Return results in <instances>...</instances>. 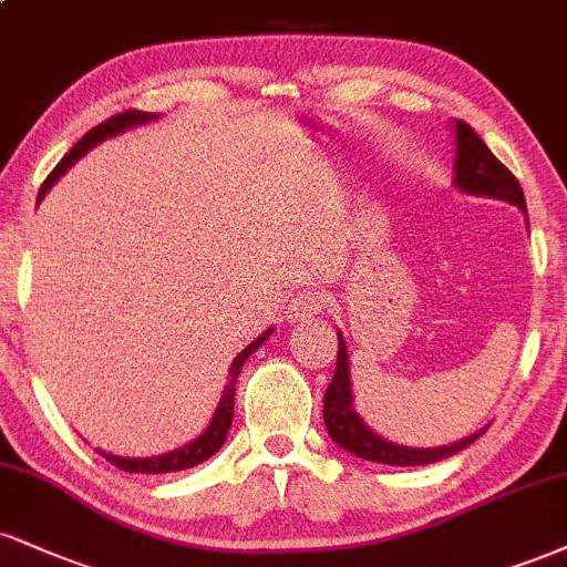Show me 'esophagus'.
Masks as SVG:
<instances>
[{
    "instance_id": "34e87169",
    "label": "esophagus",
    "mask_w": 567,
    "mask_h": 567,
    "mask_svg": "<svg viewBox=\"0 0 567 567\" xmlns=\"http://www.w3.org/2000/svg\"><path fill=\"white\" fill-rule=\"evenodd\" d=\"M324 309V298L319 290H301L296 292V296L290 298L288 303V311H285V317H288V322H303V319H311L317 317L319 311Z\"/></svg>"
}]
</instances>
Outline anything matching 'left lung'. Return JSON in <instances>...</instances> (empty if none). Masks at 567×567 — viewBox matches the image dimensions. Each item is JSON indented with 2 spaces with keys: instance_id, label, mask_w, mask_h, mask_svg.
Here are the masks:
<instances>
[{
  "instance_id": "1",
  "label": "left lung",
  "mask_w": 567,
  "mask_h": 567,
  "mask_svg": "<svg viewBox=\"0 0 567 567\" xmlns=\"http://www.w3.org/2000/svg\"><path fill=\"white\" fill-rule=\"evenodd\" d=\"M456 161H454V184L462 193L496 197V200H507L525 210V197L520 182L515 179L504 163L496 158L486 147V142L475 134V128L456 121ZM324 427L330 439L343 446L346 452L361 456V460L380 462V465H399V467H417L431 465V462L446 460L462 449H467L475 439L486 433V427L478 433L467 435V439L452 443V446H435V449H412L399 446V443L380 439L378 433L364 425L353 409L351 395V370H349V351H346V340L338 332V364L332 383L324 391Z\"/></svg>"
}]
</instances>
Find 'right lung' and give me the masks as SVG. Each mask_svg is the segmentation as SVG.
I'll return each mask as SVG.
<instances>
[{"instance_id":"obj_1","label":"right lung","mask_w":567,"mask_h":567,"mask_svg":"<svg viewBox=\"0 0 567 567\" xmlns=\"http://www.w3.org/2000/svg\"><path fill=\"white\" fill-rule=\"evenodd\" d=\"M153 118H158V115L142 113V111H124V113L113 115V118L102 121L100 126H94L92 132H86L84 136H81L76 145L71 147V153H65V158L60 161L58 166H54V172L47 176L42 189H39V197H44L47 189H50L52 184L58 182L60 176H63L68 168H71L73 163L81 158V155L89 153V150H92L94 145H100L102 140L126 132V128L147 124V121H153ZM269 336H271V330H266L261 338H256L254 343L248 346V349H243L240 353H237L235 361H231V367H229V383H227V388H224L221 401H218L214 420H210V425L206 427V431H203V435H197V439L189 441L187 446L174 449V452L161 454V456H115V454L102 452V449H97V454L105 456L111 465L126 470V473H155V475H158V473H176V470H187V467L200 465V462H206L208 456H214L218 449L224 446V441H227V433H229V425H231V414H235V385H237V378H240L243 364L248 361L250 353H254Z\"/></svg>"}]
</instances>
